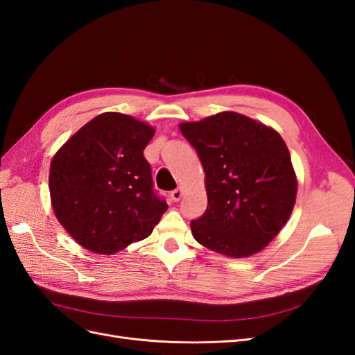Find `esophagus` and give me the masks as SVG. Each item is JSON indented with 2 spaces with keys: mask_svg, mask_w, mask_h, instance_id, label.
Instances as JSON below:
<instances>
[{
  "mask_svg": "<svg viewBox=\"0 0 355 355\" xmlns=\"http://www.w3.org/2000/svg\"><path fill=\"white\" fill-rule=\"evenodd\" d=\"M170 197H171V200H173V201H179L180 197H182V189L180 188L173 189V191L170 192Z\"/></svg>",
  "mask_w": 355,
  "mask_h": 355,
  "instance_id": "1",
  "label": "esophagus"
}]
</instances>
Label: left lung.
<instances>
[{
  "instance_id": "1",
  "label": "left lung",
  "mask_w": 355,
  "mask_h": 355,
  "mask_svg": "<svg viewBox=\"0 0 355 355\" xmlns=\"http://www.w3.org/2000/svg\"><path fill=\"white\" fill-rule=\"evenodd\" d=\"M179 127L206 173L207 209L191 220L194 239L230 257L261 252L295 207L297 180L283 137L231 111Z\"/></svg>"
}]
</instances>
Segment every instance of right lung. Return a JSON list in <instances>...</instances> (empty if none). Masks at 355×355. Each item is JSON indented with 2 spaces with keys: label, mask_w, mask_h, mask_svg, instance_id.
<instances>
[{
  "label": "right lung",
  "mask_w": 355,
  "mask_h": 355,
  "mask_svg": "<svg viewBox=\"0 0 355 355\" xmlns=\"http://www.w3.org/2000/svg\"><path fill=\"white\" fill-rule=\"evenodd\" d=\"M154 133V127L130 115L103 112L53 157V211L84 249L99 254L120 252L151 235L167 210L144 157Z\"/></svg>",
  "instance_id": "add662e5"
}]
</instances>
